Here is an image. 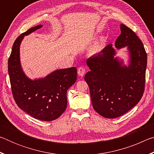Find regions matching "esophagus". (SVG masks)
<instances>
[{"mask_svg": "<svg viewBox=\"0 0 154 154\" xmlns=\"http://www.w3.org/2000/svg\"><path fill=\"white\" fill-rule=\"evenodd\" d=\"M85 69L83 67H82V66L79 67V69H78V70H77V73L81 77L83 76V75H85Z\"/></svg>", "mask_w": 154, "mask_h": 154, "instance_id": "obj_1", "label": "esophagus"}]
</instances>
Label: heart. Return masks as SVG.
Segmentation results:
<instances>
[{"instance_id":"heart-1","label":"heart","mask_w":154,"mask_h":154,"mask_svg":"<svg viewBox=\"0 0 154 154\" xmlns=\"http://www.w3.org/2000/svg\"><path fill=\"white\" fill-rule=\"evenodd\" d=\"M104 44H105V39L104 38H100V40L96 41V42L92 45V48H91V51L93 54H97L102 51L103 49Z\"/></svg>"}]
</instances>
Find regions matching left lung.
Returning <instances> with one entry per match:
<instances>
[{
    "mask_svg": "<svg viewBox=\"0 0 154 154\" xmlns=\"http://www.w3.org/2000/svg\"><path fill=\"white\" fill-rule=\"evenodd\" d=\"M116 41V48L127 47L129 64L115 57L116 50L109 44L97 55L87 60L90 71L85 75L90 88L93 108L106 118H116L137 105L145 90L147 54L136 34L124 24Z\"/></svg>",
    "mask_w": 154,
    "mask_h": 154,
    "instance_id": "obj_1",
    "label": "left lung"
}]
</instances>
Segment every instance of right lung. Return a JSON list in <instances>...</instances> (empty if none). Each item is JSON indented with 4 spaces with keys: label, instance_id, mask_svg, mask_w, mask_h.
I'll return each instance as SVG.
<instances>
[{
    "label": "right lung",
    "instance_id": "obj_1",
    "mask_svg": "<svg viewBox=\"0 0 154 154\" xmlns=\"http://www.w3.org/2000/svg\"><path fill=\"white\" fill-rule=\"evenodd\" d=\"M31 28L15 41L8 60V71L11 90L19 107L34 118L52 121L58 118L66 110V92L77 80V69H58L44 78L30 79L21 66L20 44L24 36L42 27Z\"/></svg>",
    "mask_w": 154,
    "mask_h": 154
}]
</instances>
